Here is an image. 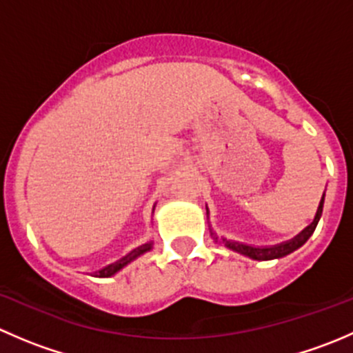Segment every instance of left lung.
Wrapping results in <instances>:
<instances>
[{
    "label": "left lung",
    "instance_id": "obj_1",
    "mask_svg": "<svg viewBox=\"0 0 353 353\" xmlns=\"http://www.w3.org/2000/svg\"><path fill=\"white\" fill-rule=\"evenodd\" d=\"M323 203H325V193H323L321 201H319L318 210H316V215H314V219H312V222L309 223V225L305 227L304 230H301L297 236L292 237L290 241H285V243H280V244H275V245L244 244V243H239V241L227 239V237H219L215 232H213L212 227H210V236L213 237V241H215V243L223 244L225 248L232 249V251L239 252V254H243V256H248V258H251V259H256V261H270V259H280V258L290 254V252H294L295 249H299L301 245H304L305 243H307V239L312 236L316 225H318L319 219H321ZM206 216H210L208 206H206Z\"/></svg>",
    "mask_w": 353,
    "mask_h": 353
}]
</instances>
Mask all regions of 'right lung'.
<instances>
[{"label":"right lung","instance_id":"1","mask_svg":"<svg viewBox=\"0 0 353 353\" xmlns=\"http://www.w3.org/2000/svg\"><path fill=\"white\" fill-rule=\"evenodd\" d=\"M154 210H155V206H154ZM152 245H154V243H152V241H148V243H145V244L138 245V248L131 249V251L128 252V254H124L121 259H117V261L110 263V265L104 266V268H101V270H97V272L92 273V276H97V279H109V276L116 275V273L121 272L124 266H128L130 263H133L134 259L140 258L141 254H145V252L150 251Z\"/></svg>","mask_w":353,"mask_h":353}]
</instances>
